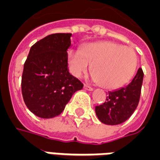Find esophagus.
<instances>
[{"instance_id": "obj_1", "label": "esophagus", "mask_w": 160, "mask_h": 160, "mask_svg": "<svg viewBox=\"0 0 160 160\" xmlns=\"http://www.w3.org/2000/svg\"><path fill=\"white\" fill-rule=\"evenodd\" d=\"M84 88L86 90H88V91H92L93 89V88L90 87L88 84H84Z\"/></svg>"}]
</instances>
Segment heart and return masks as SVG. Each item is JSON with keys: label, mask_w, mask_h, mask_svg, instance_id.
<instances>
[{"label": "heart", "mask_w": 160, "mask_h": 160, "mask_svg": "<svg viewBox=\"0 0 160 160\" xmlns=\"http://www.w3.org/2000/svg\"><path fill=\"white\" fill-rule=\"evenodd\" d=\"M67 58L73 76L80 78L92 65L94 81L107 89H116L128 83L138 66L135 50L110 41L89 43L82 50H70Z\"/></svg>", "instance_id": "heart-1"}]
</instances>
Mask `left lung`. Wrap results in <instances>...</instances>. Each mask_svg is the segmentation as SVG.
Returning a JSON list of instances; mask_svg holds the SVG:
<instances>
[{
    "label": "left lung",
    "mask_w": 160,
    "mask_h": 160,
    "mask_svg": "<svg viewBox=\"0 0 160 160\" xmlns=\"http://www.w3.org/2000/svg\"><path fill=\"white\" fill-rule=\"evenodd\" d=\"M142 80L143 72L139 68L127 86L108 92L105 102L95 106L98 120L107 125H118L127 121L138 105Z\"/></svg>",
    "instance_id": "8db88e82"
}]
</instances>
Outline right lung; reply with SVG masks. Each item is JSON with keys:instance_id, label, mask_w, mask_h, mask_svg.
<instances>
[{"instance_id": "right-lung-1", "label": "right lung", "mask_w": 160, "mask_h": 160, "mask_svg": "<svg viewBox=\"0 0 160 160\" xmlns=\"http://www.w3.org/2000/svg\"><path fill=\"white\" fill-rule=\"evenodd\" d=\"M72 33H53L30 49L22 76L25 104L35 116L52 118L64 110L83 84L68 72L67 49Z\"/></svg>"}]
</instances>
